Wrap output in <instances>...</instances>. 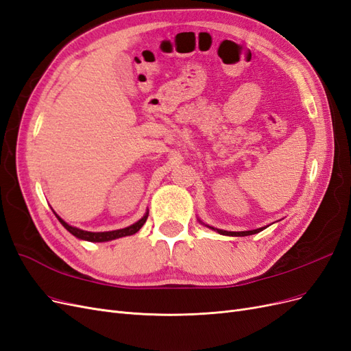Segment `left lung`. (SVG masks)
Returning <instances> with one entry per match:
<instances>
[{
  "mask_svg": "<svg viewBox=\"0 0 351 351\" xmlns=\"http://www.w3.org/2000/svg\"><path fill=\"white\" fill-rule=\"evenodd\" d=\"M199 221H200V219H199ZM200 222H202V221H200ZM202 224H204V222H202ZM204 226H206L208 228H210V230H214V231L219 232V234H222V236H231V237H244V236H252V234H256V232H259V231L265 230V227H262V228L249 230V231H226V230H219V228H215V227H210V226H208V224H204Z\"/></svg>",
  "mask_w": 351,
  "mask_h": 351,
  "instance_id": "obj_1",
  "label": "left lung"
}]
</instances>
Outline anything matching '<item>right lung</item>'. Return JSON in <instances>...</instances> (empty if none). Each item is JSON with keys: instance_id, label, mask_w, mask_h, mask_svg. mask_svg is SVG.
Returning <instances> with one entry per match:
<instances>
[{"instance_id": "add662e5", "label": "right lung", "mask_w": 351, "mask_h": 351, "mask_svg": "<svg viewBox=\"0 0 351 351\" xmlns=\"http://www.w3.org/2000/svg\"><path fill=\"white\" fill-rule=\"evenodd\" d=\"M56 214V212H54ZM147 215H149V212H146V214L137 221L134 222V224L125 227V228H120V230H112V231H99V232H93V231H84V230H80L77 227H73L70 224H67V222L60 218L57 214V219L61 222V226L64 227L70 234H73L76 239L79 240H86V241H92V243H104V241H111V240H115V239H120V237H125V236H132L134 234V232L139 231L143 224L147 219Z\"/></svg>"}]
</instances>
